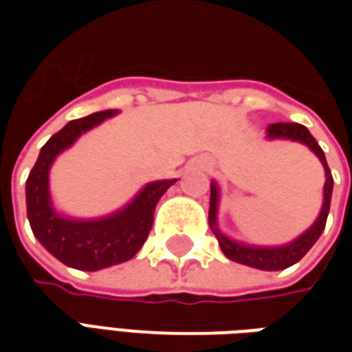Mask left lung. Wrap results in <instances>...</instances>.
<instances>
[{"instance_id":"left-lung-1","label":"left lung","mask_w":352,"mask_h":352,"mask_svg":"<svg viewBox=\"0 0 352 352\" xmlns=\"http://www.w3.org/2000/svg\"><path fill=\"white\" fill-rule=\"evenodd\" d=\"M267 138H283V139H292V141H300L309 146L313 153L317 154L326 171V183H324V204H322V211L318 214L317 222L311 226L303 236L296 239L294 243L285 245V247H273V249H262V247H245L236 241H232L226 236H222L221 232L214 226L217 221V204H219V190H217V184H211V204H209V224L213 228L214 236L219 239L222 252L234 262L239 264L251 265L256 270H265V272H277V270H285L288 265L296 264L307 254L311 247L315 245L322 230L326 226V219H328V211H330V199H332V188H333V179L330 173V168L326 164V156L322 153V148L318 146L315 138L311 135L309 130L302 126V124L296 122H275L267 126Z\"/></svg>"}]
</instances>
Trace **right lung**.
<instances>
[{
	"label": "right lung",
	"instance_id": "obj_1",
	"mask_svg": "<svg viewBox=\"0 0 352 352\" xmlns=\"http://www.w3.org/2000/svg\"><path fill=\"white\" fill-rule=\"evenodd\" d=\"M115 113L113 109L101 111L65 124L43 145L26 181L28 219L34 236L62 264L82 272H98L135 256L153 228L154 207L175 183V179H171L146 184L126 209L100 221H69L52 211L49 198L50 164L80 133Z\"/></svg>",
	"mask_w": 352,
	"mask_h": 352
}]
</instances>
